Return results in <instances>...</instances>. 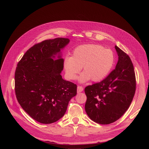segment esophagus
I'll return each mask as SVG.
<instances>
[{
    "label": "esophagus",
    "instance_id": "esophagus-1",
    "mask_svg": "<svg viewBox=\"0 0 149 149\" xmlns=\"http://www.w3.org/2000/svg\"><path fill=\"white\" fill-rule=\"evenodd\" d=\"M83 91V88L82 86H78V87H77V93L81 92Z\"/></svg>",
    "mask_w": 149,
    "mask_h": 149
}]
</instances>
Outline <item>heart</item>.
Wrapping results in <instances>:
<instances>
[{"label":"heart","mask_w":149,"mask_h":149,"mask_svg":"<svg viewBox=\"0 0 149 149\" xmlns=\"http://www.w3.org/2000/svg\"><path fill=\"white\" fill-rule=\"evenodd\" d=\"M115 61L114 54L100 45L87 44L75 48L72 57H66L63 65L69 80L76 79L81 68L83 73L79 78L80 83L91 79L94 82L103 80L111 70Z\"/></svg>","instance_id":"b5f03b06"}]
</instances>
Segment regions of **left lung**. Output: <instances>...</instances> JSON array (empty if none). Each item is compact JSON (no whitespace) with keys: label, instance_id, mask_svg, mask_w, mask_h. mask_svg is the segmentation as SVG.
I'll return each mask as SVG.
<instances>
[{"label":"left lung","instance_id":"obj_1","mask_svg":"<svg viewBox=\"0 0 149 149\" xmlns=\"http://www.w3.org/2000/svg\"><path fill=\"white\" fill-rule=\"evenodd\" d=\"M118 63L104 80L88 86L85 111L89 118L101 124L112 123L123 115L129 107L136 89V80L132 61L117 46Z\"/></svg>","mask_w":149,"mask_h":149}]
</instances>
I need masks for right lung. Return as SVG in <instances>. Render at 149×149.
<instances>
[{
    "instance_id": "obj_1",
    "label": "right lung",
    "mask_w": 149,
    "mask_h": 149,
    "mask_svg": "<svg viewBox=\"0 0 149 149\" xmlns=\"http://www.w3.org/2000/svg\"><path fill=\"white\" fill-rule=\"evenodd\" d=\"M66 38L46 40L29 49L15 72V92L22 109L42 124L57 121L65 115L77 85L62 79L64 59L61 51Z\"/></svg>"
}]
</instances>
